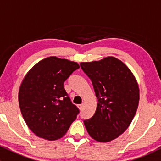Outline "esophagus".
<instances>
[{
    "label": "esophagus",
    "mask_w": 161,
    "mask_h": 161,
    "mask_svg": "<svg viewBox=\"0 0 161 161\" xmlns=\"http://www.w3.org/2000/svg\"><path fill=\"white\" fill-rule=\"evenodd\" d=\"M78 107H79V109L82 110V108H83V104H82H82H79V105H78Z\"/></svg>",
    "instance_id": "esophagus-1"
}]
</instances>
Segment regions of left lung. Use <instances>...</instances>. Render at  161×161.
I'll use <instances>...</instances> for the list:
<instances>
[{"mask_svg":"<svg viewBox=\"0 0 161 161\" xmlns=\"http://www.w3.org/2000/svg\"><path fill=\"white\" fill-rule=\"evenodd\" d=\"M80 67L90 79L98 101L93 116L83 121L86 129L95 140L110 142L128 129L136 114L137 82L129 68L113 57L82 62Z\"/></svg>","mask_w":161,"mask_h":161,"instance_id":"obj_1","label":"left lung"}]
</instances>
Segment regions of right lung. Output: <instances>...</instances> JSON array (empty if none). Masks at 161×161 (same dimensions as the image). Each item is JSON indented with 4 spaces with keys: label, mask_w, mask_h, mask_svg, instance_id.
<instances>
[{
    "label": "right lung",
    "mask_w": 161,
    "mask_h": 161,
    "mask_svg": "<svg viewBox=\"0 0 161 161\" xmlns=\"http://www.w3.org/2000/svg\"><path fill=\"white\" fill-rule=\"evenodd\" d=\"M78 69L76 62L50 57L37 63L22 81L19 107L28 127L39 137L60 139L77 118L79 109L71 101L64 82Z\"/></svg>",
    "instance_id": "add662e5"
}]
</instances>
